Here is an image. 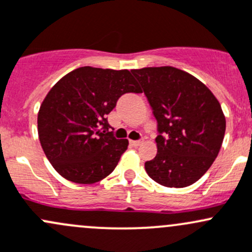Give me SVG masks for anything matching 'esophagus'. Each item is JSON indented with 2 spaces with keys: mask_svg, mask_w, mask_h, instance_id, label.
<instances>
[{
  "mask_svg": "<svg viewBox=\"0 0 252 252\" xmlns=\"http://www.w3.org/2000/svg\"><path fill=\"white\" fill-rule=\"evenodd\" d=\"M130 144L133 145L134 147H137V146H140V145L144 144V141H142V140H136V141H130Z\"/></svg>",
  "mask_w": 252,
  "mask_h": 252,
  "instance_id": "34e87169",
  "label": "esophagus"
}]
</instances>
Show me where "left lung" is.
<instances>
[{"instance_id":"1","label":"left lung","mask_w":252,"mask_h":252,"mask_svg":"<svg viewBox=\"0 0 252 252\" xmlns=\"http://www.w3.org/2000/svg\"><path fill=\"white\" fill-rule=\"evenodd\" d=\"M144 89L159 135L157 156L145 163L148 176L165 187L182 189L208 171L221 148L226 117L210 89L173 66L131 70Z\"/></svg>"}]
</instances>
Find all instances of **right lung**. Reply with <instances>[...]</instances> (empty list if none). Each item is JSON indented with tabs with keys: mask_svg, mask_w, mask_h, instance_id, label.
I'll return each mask as SVG.
<instances>
[{
	"mask_svg": "<svg viewBox=\"0 0 252 252\" xmlns=\"http://www.w3.org/2000/svg\"><path fill=\"white\" fill-rule=\"evenodd\" d=\"M141 93L129 70L83 66L50 88L39 106L37 129L53 168L75 184L108 176L128 148L126 139L107 133L106 116L126 93Z\"/></svg>",
	"mask_w": 252,
	"mask_h": 252,
	"instance_id": "right-lung-1",
	"label": "right lung"
}]
</instances>
